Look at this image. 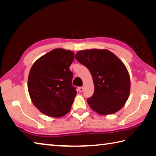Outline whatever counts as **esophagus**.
<instances>
[{
    "label": "esophagus",
    "mask_w": 156,
    "mask_h": 156,
    "mask_svg": "<svg viewBox=\"0 0 156 156\" xmlns=\"http://www.w3.org/2000/svg\"><path fill=\"white\" fill-rule=\"evenodd\" d=\"M84 87H80L78 88V90H79V91H80V92H83V90H84Z\"/></svg>",
    "instance_id": "1"
}]
</instances>
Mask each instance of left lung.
Masks as SVG:
<instances>
[{"instance_id":"left-lung-1","label":"left lung","mask_w":156,"mask_h":156,"mask_svg":"<svg viewBox=\"0 0 156 156\" xmlns=\"http://www.w3.org/2000/svg\"><path fill=\"white\" fill-rule=\"evenodd\" d=\"M75 58L90 71L94 82V93L87 98L89 106L100 115L113 114L127 100L130 79L126 66L107 50H80Z\"/></svg>"}]
</instances>
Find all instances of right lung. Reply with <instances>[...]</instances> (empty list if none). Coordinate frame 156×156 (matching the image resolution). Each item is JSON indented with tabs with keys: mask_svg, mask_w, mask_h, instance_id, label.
I'll list each match as a JSON object with an SVG mask.
<instances>
[{
	"mask_svg": "<svg viewBox=\"0 0 156 156\" xmlns=\"http://www.w3.org/2000/svg\"><path fill=\"white\" fill-rule=\"evenodd\" d=\"M73 59L72 51L57 48L39 58L31 67L28 89L33 104L44 114L60 117L70 110L77 94L69 69Z\"/></svg>",
	"mask_w": 156,
	"mask_h": 156,
	"instance_id": "obj_1",
	"label": "right lung"
}]
</instances>
